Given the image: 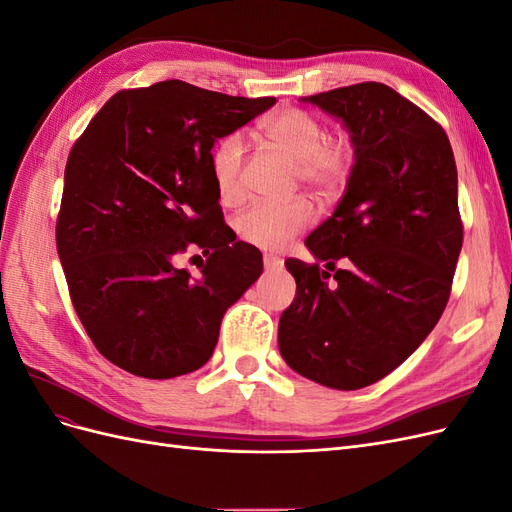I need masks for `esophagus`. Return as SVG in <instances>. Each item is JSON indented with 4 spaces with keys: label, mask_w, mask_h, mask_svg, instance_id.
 I'll use <instances>...</instances> for the list:
<instances>
[{
    "label": "esophagus",
    "mask_w": 512,
    "mask_h": 512,
    "mask_svg": "<svg viewBox=\"0 0 512 512\" xmlns=\"http://www.w3.org/2000/svg\"><path fill=\"white\" fill-rule=\"evenodd\" d=\"M262 262H265V269L267 271H275V269H282L284 267V260L280 256H273V254H265Z\"/></svg>",
    "instance_id": "1"
}]
</instances>
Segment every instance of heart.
I'll list each match as a JSON object with an SVG mask.
<instances>
[{"label":"heart","mask_w":512,"mask_h":512,"mask_svg":"<svg viewBox=\"0 0 512 512\" xmlns=\"http://www.w3.org/2000/svg\"><path fill=\"white\" fill-rule=\"evenodd\" d=\"M262 134L267 141L294 162V179L307 185L318 196H335L344 188L354 151L346 138H327L322 121L305 111L290 106L265 121ZM247 147L241 134H226L211 149L209 175L218 198L226 205L237 203L243 196V168ZM314 209L305 198L290 203H254L237 215V235L262 250L282 247L312 226Z\"/></svg>","instance_id":"b5f03b06"}]
</instances>
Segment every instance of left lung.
<instances>
[{
    "label": "left lung",
    "mask_w": 512,
    "mask_h": 512,
    "mask_svg": "<svg viewBox=\"0 0 512 512\" xmlns=\"http://www.w3.org/2000/svg\"><path fill=\"white\" fill-rule=\"evenodd\" d=\"M305 100L344 121L354 166L337 209L305 241L329 271L286 260L297 294L277 342L297 374L354 391L404 363L451 297L463 243L457 166L440 123L389 85Z\"/></svg>",
    "instance_id": "obj_1"
}]
</instances>
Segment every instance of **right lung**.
Here are the masks:
<instances>
[{
	"instance_id": "add662e5",
	"label": "right lung",
	"mask_w": 512,
	"mask_h": 512,
	"mask_svg": "<svg viewBox=\"0 0 512 512\" xmlns=\"http://www.w3.org/2000/svg\"><path fill=\"white\" fill-rule=\"evenodd\" d=\"M275 98L183 81L121 89L70 149L55 226L76 316L104 359L166 380L203 367L226 309L262 273V254L224 224L209 175L218 138ZM208 256L194 281L179 253Z\"/></svg>"
}]
</instances>
